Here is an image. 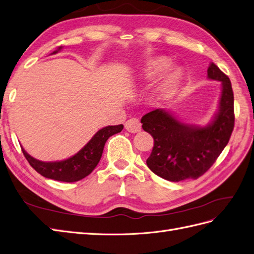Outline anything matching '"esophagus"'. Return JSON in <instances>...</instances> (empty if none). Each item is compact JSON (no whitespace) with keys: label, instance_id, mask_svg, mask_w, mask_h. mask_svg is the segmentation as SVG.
Listing matches in <instances>:
<instances>
[{"label":"esophagus","instance_id":"1","mask_svg":"<svg viewBox=\"0 0 254 254\" xmlns=\"http://www.w3.org/2000/svg\"><path fill=\"white\" fill-rule=\"evenodd\" d=\"M125 128L127 131L131 133L139 132L141 130V123L138 119H130L125 123Z\"/></svg>","mask_w":254,"mask_h":254}]
</instances>
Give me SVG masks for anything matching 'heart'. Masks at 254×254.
Instances as JSON below:
<instances>
[{
    "label": "heart",
    "instance_id": "1",
    "mask_svg": "<svg viewBox=\"0 0 254 254\" xmlns=\"http://www.w3.org/2000/svg\"><path fill=\"white\" fill-rule=\"evenodd\" d=\"M170 64L171 60L167 57L153 58L146 64L144 69V75L146 77L152 78L168 69ZM181 78L182 72L179 69L171 70L170 72L167 73L157 87V97L160 99L169 98L176 91Z\"/></svg>",
    "mask_w": 254,
    "mask_h": 254
}]
</instances>
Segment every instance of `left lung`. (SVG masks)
<instances>
[{
	"label": "left lung",
	"mask_w": 254,
	"mask_h": 254,
	"mask_svg": "<svg viewBox=\"0 0 254 254\" xmlns=\"http://www.w3.org/2000/svg\"><path fill=\"white\" fill-rule=\"evenodd\" d=\"M208 77L222 83L218 114L206 127L185 125L165 110H154L141 119L143 130L154 139L146 165L171 182L198 179L209 170L230 141L234 129V94L231 80L213 63Z\"/></svg>",
	"instance_id": "obj_1"
}]
</instances>
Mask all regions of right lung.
Instances as JSON below:
<instances>
[{
  "label": "right lung",
  "instance_id": "right-lung-1",
  "mask_svg": "<svg viewBox=\"0 0 254 254\" xmlns=\"http://www.w3.org/2000/svg\"><path fill=\"white\" fill-rule=\"evenodd\" d=\"M61 47L53 54L58 53ZM124 126L121 124V125L108 126L100 129L75 155L61 162H41L30 156L23 148L22 153L31 167L43 177L61 182H76L91 174L102 156L107 140L111 135L121 132Z\"/></svg>",
  "mask_w": 254,
  "mask_h": 254
}]
</instances>
